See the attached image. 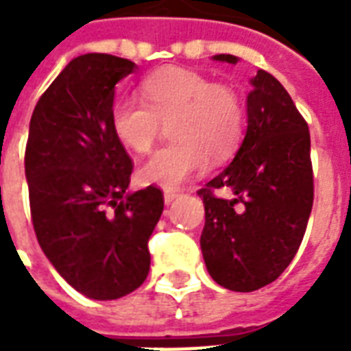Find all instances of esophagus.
Segmentation results:
<instances>
[{
  "label": "esophagus",
  "mask_w": 351,
  "mask_h": 351,
  "mask_svg": "<svg viewBox=\"0 0 351 351\" xmlns=\"http://www.w3.org/2000/svg\"><path fill=\"white\" fill-rule=\"evenodd\" d=\"M178 195H180V193H178V191H173V190H167L165 193H163V197H165V203H167V205L169 203H173V201H175Z\"/></svg>",
  "instance_id": "obj_1"
}]
</instances>
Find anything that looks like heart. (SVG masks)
I'll list each match as a JSON object with an SVG mask.
<instances>
[{
	"mask_svg": "<svg viewBox=\"0 0 351 351\" xmlns=\"http://www.w3.org/2000/svg\"><path fill=\"white\" fill-rule=\"evenodd\" d=\"M143 101L120 97L110 107L114 137L138 154L148 152L171 122L173 143L154 152L138 169L145 184L176 188L205 167L206 158L228 160L244 135V105L228 84H214L201 73L167 67L146 77Z\"/></svg>",
	"mask_w": 351,
	"mask_h": 351,
	"instance_id": "heart-1",
	"label": "heart"
}]
</instances>
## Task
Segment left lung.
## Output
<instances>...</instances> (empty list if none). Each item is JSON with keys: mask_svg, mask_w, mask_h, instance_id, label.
<instances>
[{"mask_svg": "<svg viewBox=\"0 0 351 351\" xmlns=\"http://www.w3.org/2000/svg\"><path fill=\"white\" fill-rule=\"evenodd\" d=\"M214 58L237 64L231 54ZM252 84L248 130L235 160L197 191L206 269L231 291H256L286 271L314 203L308 123L271 73L259 69ZM218 189L230 197L216 196Z\"/></svg>", "mask_w": 351, "mask_h": 351, "instance_id": "1", "label": "left lung"}]
</instances>
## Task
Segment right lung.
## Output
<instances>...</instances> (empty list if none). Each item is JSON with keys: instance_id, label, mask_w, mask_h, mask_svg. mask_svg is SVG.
<instances>
[{"instance_id": "1", "label": "right lung", "mask_w": 351, "mask_h": 351, "mask_svg": "<svg viewBox=\"0 0 351 351\" xmlns=\"http://www.w3.org/2000/svg\"><path fill=\"white\" fill-rule=\"evenodd\" d=\"M135 64L112 54L69 62L43 93L26 143L27 190L45 256L77 291L108 301L148 276V241L163 191L125 193L133 161L110 130L118 80Z\"/></svg>"}]
</instances>
